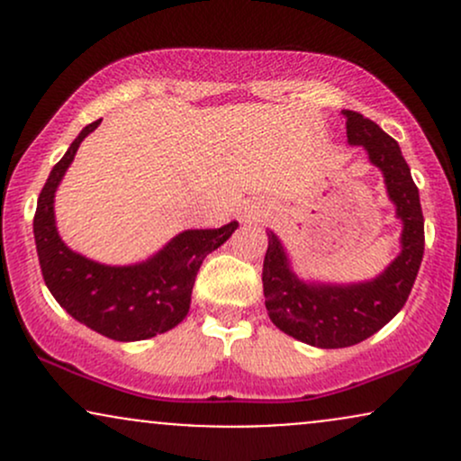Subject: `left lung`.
I'll list each match as a JSON object with an SVG mask.
<instances>
[{
    "label": "left lung",
    "mask_w": 461,
    "mask_h": 461,
    "mask_svg": "<svg viewBox=\"0 0 461 461\" xmlns=\"http://www.w3.org/2000/svg\"><path fill=\"white\" fill-rule=\"evenodd\" d=\"M347 139L364 145L370 162L382 168L396 216L403 221L399 258L377 279L356 285L305 284L290 271L282 245L268 234L262 285L268 316L288 336L321 348H342L366 340L405 305L425 253V219L420 197L403 153L375 121L342 110Z\"/></svg>",
    "instance_id": "1"
}]
</instances>
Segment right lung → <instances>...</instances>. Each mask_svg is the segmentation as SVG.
I'll use <instances>...</instances> for the list:
<instances>
[{
	"instance_id": "1",
	"label": "right lung",
	"mask_w": 461,
	"mask_h": 461,
	"mask_svg": "<svg viewBox=\"0 0 461 461\" xmlns=\"http://www.w3.org/2000/svg\"><path fill=\"white\" fill-rule=\"evenodd\" d=\"M99 123L102 119L79 131L41 190L34 214L36 253L47 288L73 319L113 340H145L184 321L201 262L234 234L238 223L182 231L158 256L134 267H105L73 253L58 236L54 193L79 142Z\"/></svg>"
}]
</instances>
